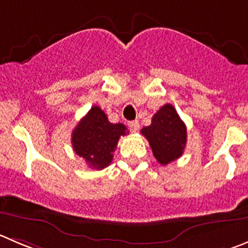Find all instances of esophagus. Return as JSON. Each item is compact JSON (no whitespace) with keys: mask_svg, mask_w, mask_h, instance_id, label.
I'll list each match as a JSON object with an SVG mask.
<instances>
[{"mask_svg":"<svg viewBox=\"0 0 248 248\" xmlns=\"http://www.w3.org/2000/svg\"><path fill=\"white\" fill-rule=\"evenodd\" d=\"M128 125L131 129V131L136 133L139 130V128H140V123L138 120H131V122H128Z\"/></svg>","mask_w":248,"mask_h":248,"instance_id":"obj_1","label":"esophagus"}]
</instances>
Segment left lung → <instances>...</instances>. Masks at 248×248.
Returning a JSON list of instances; mask_svg holds the SVG:
<instances>
[{
  "label": "left lung",
  "instance_id": "8db88e82",
  "mask_svg": "<svg viewBox=\"0 0 248 248\" xmlns=\"http://www.w3.org/2000/svg\"><path fill=\"white\" fill-rule=\"evenodd\" d=\"M141 133L148 140L153 155L162 166L175 161L184 153L187 139L186 125L169 103L159 108L152 117L151 125L141 129Z\"/></svg>",
  "mask_w": 248,
  "mask_h": 248
}]
</instances>
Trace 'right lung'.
Segmentation results:
<instances>
[{"label": "right lung", "instance_id": "right-lung-1", "mask_svg": "<svg viewBox=\"0 0 248 248\" xmlns=\"http://www.w3.org/2000/svg\"><path fill=\"white\" fill-rule=\"evenodd\" d=\"M124 135H126L124 124L110 123L106 113L93 106L73 130L72 145L87 166L101 170L112 163L118 140Z\"/></svg>", "mask_w": 248, "mask_h": 248}]
</instances>
